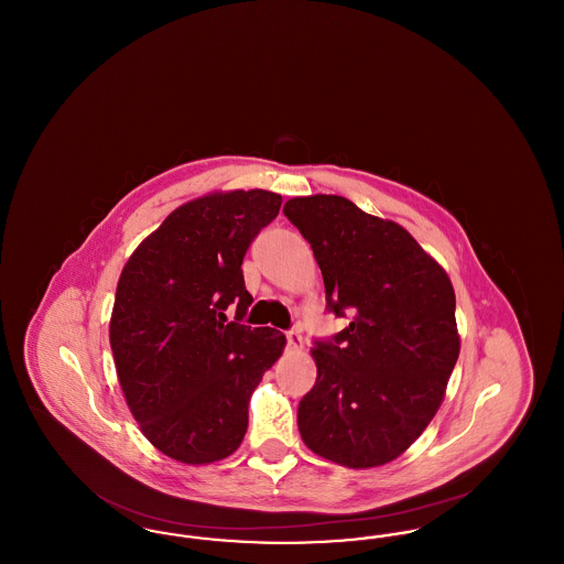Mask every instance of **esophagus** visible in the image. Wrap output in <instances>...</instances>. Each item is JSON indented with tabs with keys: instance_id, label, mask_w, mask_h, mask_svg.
<instances>
[{
	"instance_id": "obj_1",
	"label": "esophagus",
	"mask_w": 564,
	"mask_h": 564,
	"mask_svg": "<svg viewBox=\"0 0 564 564\" xmlns=\"http://www.w3.org/2000/svg\"><path fill=\"white\" fill-rule=\"evenodd\" d=\"M288 347L294 350L302 349V334H300L297 329H292V332H288Z\"/></svg>"
}]
</instances>
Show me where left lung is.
<instances>
[{
	"label": "left lung",
	"instance_id": "left-lung-1",
	"mask_svg": "<svg viewBox=\"0 0 564 564\" xmlns=\"http://www.w3.org/2000/svg\"><path fill=\"white\" fill-rule=\"evenodd\" d=\"M283 214L311 242L327 308L352 322L311 355L317 382L297 405L304 444L350 469L402 455L435 416L460 340L453 283L400 224L336 194Z\"/></svg>",
	"mask_w": 564,
	"mask_h": 564
}]
</instances>
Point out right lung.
<instances>
[{"mask_svg":"<svg viewBox=\"0 0 564 564\" xmlns=\"http://www.w3.org/2000/svg\"><path fill=\"white\" fill-rule=\"evenodd\" d=\"M279 209L269 189L194 198L120 274L109 322L118 380L141 433L180 463L207 465L241 446L249 398L285 347L281 332L241 323L251 304L242 258Z\"/></svg>","mask_w":564,"mask_h":564,"instance_id":"obj_1","label":"right lung"}]
</instances>
